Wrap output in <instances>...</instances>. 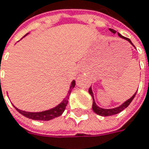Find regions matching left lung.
I'll return each mask as SVG.
<instances>
[{"label":"left lung","mask_w":149,"mask_h":149,"mask_svg":"<svg viewBox=\"0 0 149 149\" xmlns=\"http://www.w3.org/2000/svg\"><path fill=\"white\" fill-rule=\"evenodd\" d=\"M109 30H110V32H112L113 33H116V31L115 29H109ZM118 35L122 38V39H125L127 40L128 42H130V44H131L134 47V45L132 44V42H131V40L130 39H128V38H125V37H124L123 35H121L120 33H118ZM89 93H90V95L92 96V99H93V103H92V110L93 111L95 112V114H97V115H99L100 116H114V115H116V114H119L120 112H121L122 110H124L125 108H127L129 105L131 103V101L134 100V96H135L136 93H137V91H136L135 93L134 94V95L131 96L130 99H128V100L125 101L123 104H121L120 106H118V107H116V108H112V109H103V108H101V107H99L98 105L95 104V99H94V94H93V92H92V89H91V86L90 88H89Z\"/></svg>","instance_id":"left-lung-1"}]
</instances>
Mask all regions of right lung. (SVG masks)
<instances>
[{"instance_id": "right-lung-1", "label": "right lung", "mask_w": 149, "mask_h": 149, "mask_svg": "<svg viewBox=\"0 0 149 149\" xmlns=\"http://www.w3.org/2000/svg\"><path fill=\"white\" fill-rule=\"evenodd\" d=\"M74 86L75 81L73 80L72 81V83H71L69 91L68 92L67 96L63 100V101L60 104H58L57 106H55V107L52 108V109H49V110L40 111V112H29V111H24V110H19L18 108H16L15 105H13L19 113H20L21 115H23L24 116L27 117L29 119H31V120H53V119L56 118V117H58V116H60L63 113V111L65 110V108H66V105H68V98H69V95L71 94V91L74 88Z\"/></svg>"}]
</instances>
